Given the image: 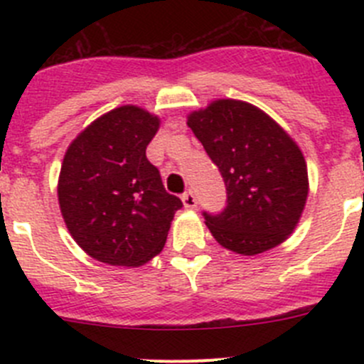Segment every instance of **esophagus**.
Instances as JSON below:
<instances>
[{
	"instance_id": "obj_1",
	"label": "esophagus",
	"mask_w": 364,
	"mask_h": 364,
	"mask_svg": "<svg viewBox=\"0 0 364 364\" xmlns=\"http://www.w3.org/2000/svg\"><path fill=\"white\" fill-rule=\"evenodd\" d=\"M181 199H183V204H185V208L193 209L197 205V197H196V193L192 192V190H188V192L183 193Z\"/></svg>"
}]
</instances>
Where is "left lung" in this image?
Here are the masks:
<instances>
[{"label": "left lung", "instance_id": "obj_1", "mask_svg": "<svg viewBox=\"0 0 364 364\" xmlns=\"http://www.w3.org/2000/svg\"><path fill=\"white\" fill-rule=\"evenodd\" d=\"M188 127L218 167L227 190L220 213L203 211L222 247L257 255L287 240L303 213L308 172L296 142L260 109L216 100Z\"/></svg>", "mask_w": 364, "mask_h": 364}]
</instances>
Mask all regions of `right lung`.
Segmentation results:
<instances>
[{
    "label": "right lung",
    "mask_w": 364,
    "mask_h": 364,
    "mask_svg": "<svg viewBox=\"0 0 364 364\" xmlns=\"http://www.w3.org/2000/svg\"><path fill=\"white\" fill-rule=\"evenodd\" d=\"M159 117L134 105L104 114L70 144L58 185L70 234L100 262L135 267L161 252L183 208L146 148Z\"/></svg>",
    "instance_id": "obj_1"
}]
</instances>
